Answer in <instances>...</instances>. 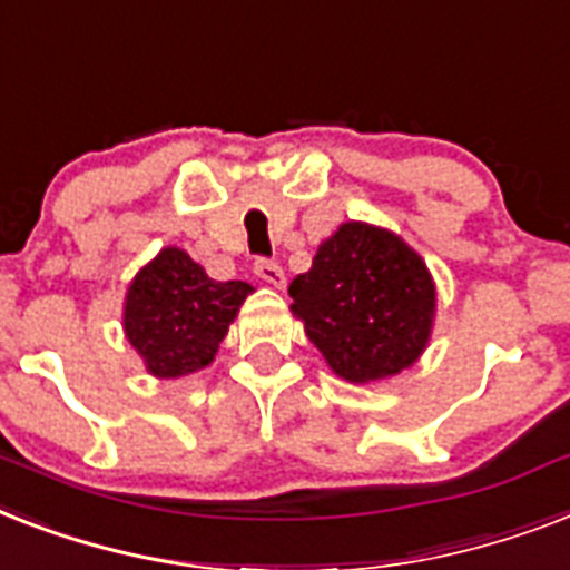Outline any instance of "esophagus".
Instances as JSON below:
<instances>
[{
	"label": "esophagus",
	"instance_id": "34e87169",
	"mask_svg": "<svg viewBox=\"0 0 570 570\" xmlns=\"http://www.w3.org/2000/svg\"><path fill=\"white\" fill-rule=\"evenodd\" d=\"M254 275L261 277V281H266L269 286H275V289H284L286 284L284 269H281L275 261H266V257H257V261H254Z\"/></svg>",
	"mask_w": 570,
	"mask_h": 570
}]
</instances>
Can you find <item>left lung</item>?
I'll use <instances>...</instances> for the list:
<instances>
[{
    "instance_id": "1",
    "label": "left lung",
    "mask_w": 570,
    "mask_h": 570,
    "mask_svg": "<svg viewBox=\"0 0 570 570\" xmlns=\"http://www.w3.org/2000/svg\"><path fill=\"white\" fill-rule=\"evenodd\" d=\"M293 313L333 372L351 383L392 377L428 345L436 289L401 237L345 222L289 284Z\"/></svg>"
}]
</instances>
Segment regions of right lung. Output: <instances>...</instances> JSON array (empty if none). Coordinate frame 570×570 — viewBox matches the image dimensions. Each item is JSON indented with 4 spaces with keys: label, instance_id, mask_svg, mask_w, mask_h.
<instances>
[{
    "label": "right lung",
    "instance_id": "obj_1",
    "mask_svg": "<svg viewBox=\"0 0 570 570\" xmlns=\"http://www.w3.org/2000/svg\"><path fill=\"white\" fill-rule=\"evenodd\" d=\"M252 286L213 281L187 252L164 248L125 298V336L155 377H184L210 365Z\"/></svg>",
    "mask_w": 570,
    "mask_h": 570
}]
</instances>
